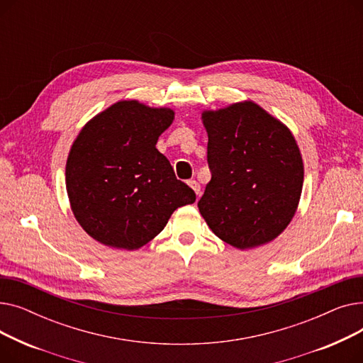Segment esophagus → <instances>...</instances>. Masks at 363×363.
<instances>
[{
    "label": "esophagus",
    "instance_id": "34e87169",
    "mask_svg": "<svg viewBox=\"0 0 363 363\" xmlns=\"http://www.w3.org/2000/svg\"><path fill=\"white\" fill-rule=\"evenodd\" d=\"M188 185L193 188V191L196 193V196H197V197H200V194H201V193H200V191H201V186H200V184H199L197 181H188Z\"/></svg>",
    "mask_w": 363,
    "mask_h": 363
}]
</instances>
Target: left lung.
Instances as JSON below:
<instances>
[{"mask_svg":"<svg viewBox=\"0 0 363 363\" xmlns=\"http://www.w3.org/2000/svg\"><path fill=\"white\" fill-rule=\"evenodd\" d=\"M212 179L199 201L222 241L249 250L275 240L294 218L304 178L291 130L252 100L201 111Z\"/></svg>","mask_w":363,"mask_h":363,"instance_id":"left-lung-1","label":"left lung"}]
</instances>
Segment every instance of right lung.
I'll list each match as a JSON object with an SVG mask.
<instances>
[{
  "instance_id": "add662e5",
  "label": "right lung",
  "mask_w": 363,
  "mask_h": 363,
  "mask_svg": "<svg viewBox=\"0 0 363 363\" xmlns=\"http://www.w3.org/2000/svg\"><path fill=\"white\" fill-rule=\"evenodd\" d=\"M169 107L121 100L88 121L66 162V191L84 231L111 249L138 250L196 194L156 148Z\"/></svg>"
}]
</instances>
